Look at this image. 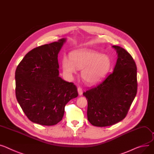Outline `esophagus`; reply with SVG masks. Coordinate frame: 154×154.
Instances as JSON below:
<instances>
[{"label": "esophagus", "mask_w": 154, "mask_h": 154, "mask_svg": "<svg viewBox=\"0 0 154 154\" xmlns=\"http://www.w3.org/2000/svg\"><path fill=\"white\" fill-rule=\"evenodd\" d=\"M77 90H78V93H79V95H82V94H83V90H82V87H79L77 88Z\"/></svg>", "instance_id": "1"}]
</instances>
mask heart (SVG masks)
<instances>
[{
  "label": "heart",
  "instance_id": "obj_1",
  "mask_svg": "<svg viewBox=\"0 0 154 154\" xmlns=\"http://www.w3.org/2000/svg\"><path fill=\"white\" fill-rule=\"evenodd\" d=\"M70 59L64 57L62 60L64 73L71 75L76 72V68L82 69L81 75L88 84H95L106 75L111 67L109 57L95 51L80 49L71 52Z\"/></svg>",
  "mask_w": 154,
  "mask_h": 154
}]
</instances>
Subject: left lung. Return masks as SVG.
<instances>
[{
    "mask_svg": "<svg viewBox=\"0 0 154 154\" xmlns=\"http://www.w3.org/2000/svg\"><path fill=\"white\" fill-rule=\"evenodd\" d=\"M112 47L118 56L113 72L83 93L88 101V120L95 126H111L125 118L137 94V67L134 59L124 48Z\"/></svg>",
    "mask_w": 154,
    "mask_h": 154,
    "instance_id": "8db88e82",
    "label": "left lung"
}]
</instances>
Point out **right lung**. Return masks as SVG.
<instances>
[{
  "label": "right lung",
  "instance_id": "add662e5",
  "mask_svg": "<svg viewBox=\"0 0 154 154\" xmlns=\"http://www.w3.org/2000/svg\"><path fill=\"white\" fill-rule=\"evenodd\" d=\"M66 39L36 47L15 71V95L33 122L53 126L62 120L66 105L78 96L77 87L59 76L58 53Z\"/></svg>",
  "mask_w": 154,
  "mask_h": 154
}]
</instances>
